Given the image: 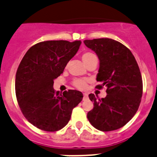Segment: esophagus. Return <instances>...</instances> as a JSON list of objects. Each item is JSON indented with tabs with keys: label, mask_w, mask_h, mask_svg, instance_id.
<instances>
[{
	"label": "esophagus",
	"mask_w": 157,
	"mask_h": 157,
	"mask_svg": "<svg viewBox=\"0 0 157 157\" xmlns=\"http://www.w3.org/2000/svg\"><path fill=\"white\" fill-rule=\"evenodd\" d=\"M88 99V94L87 93H83V100Z\"/></svg>",
	"instance_id": "esophagus-1"
}]
</instances>
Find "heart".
<instances>
[{
	"label": "heart",
	"mask_w": 157,
	"mask_h": 157,
	"mask_svg": "<svg viewBox=\"0 0 157 157\" xmlns=\"http://www.w3.org/2000/svg\"><path fill=\"white\" fill-rule=\"evenodd\" d=\"M94 57H96V55L91 52H84L82 54V61H84V63L86 65H87V64L90 62V61H91L92 59H93ZM87 82H88V80L85 79V78H75L72 82V85L75 87V88L82 90L86 88Z\"/></svg>",
	"instance_id": "b5f03b06"
}]
</instances>
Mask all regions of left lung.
Listing matches in <instances>:
<instances>
[{
	"instance_id": "8db88e82",
	"label": "left lung",
	"mask_w": 157,
	"mask_h": 157,
	"mask_svg": "<svg viewBox=\"0 0 157 157\" xmlns=\"http://www.w3.org/2000/svg\"><path fill=\"white\" fill-rule=\"evenodd\" d=\"M85 45L95 51L100 60L96 80L100 90L107 87V96L93 102L87 118L92 125L102 132L121 128L134 117L142 96V79L136 58L131 50L118 41L108 38L84 40Z\"/></svg>"
}]
</instances>
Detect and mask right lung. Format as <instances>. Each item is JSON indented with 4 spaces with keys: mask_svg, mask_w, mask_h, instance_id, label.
I'll list each match as a JSON object with an SVG mask.
<instances>
[{
    "mask_svg": "<svg viewBox=\"0 0 157 157\" xmlns=\"http://www.w3.org/2000/svg\"><path fill=\"white\" fill-rule=\"evenodd\" d=\"M80 40H48L29 49L15 75V94L24 117L46 132L63 128L83 95L77 90L64 93L53 88L54 80L77 53Z\"/></svg>",
    "mask_w": 157,
    "mask_h": 157,
    "instance_id": "1",
    "label": "right lung"
}]
</instances>
